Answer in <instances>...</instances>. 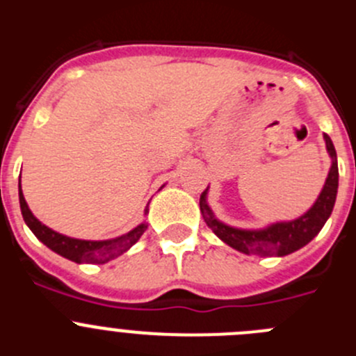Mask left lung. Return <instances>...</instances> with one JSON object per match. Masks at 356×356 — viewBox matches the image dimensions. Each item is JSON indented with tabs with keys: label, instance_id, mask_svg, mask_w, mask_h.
Returning <instances> with one entry per match:
<instances>
[{
	"label": "left lung",
	"instance_id": "8db88e82",
	"mask_svg": "<svg viewBox=\"0 0 356 356\" xmlns=\"http://www.w3.org/2000/svg\"><path fill=\"white\" fill-rule=\"evenodd\" d=\"M326 147L332 156V169L328 172L326 184L321 191L319 197L314 203V207L308 210L305 216L298 217L291 222H276L266 229H237L232 226H226L219 222L210 212L209 205L205 203L207 188L201 193L200 197V209L203 213V219L209 225L217 237L225 241L228 246L234 250L242 251L246 254H259V257H284V254L294 253L300 248L307 246L308 242L312 241L321 228L325 226L326 219L332 213L333 205H335V197H337L339 187V168H337V153L333 147L332 139L325 135Z\"/></svg>",
	"mask_w": 356,
	"mask_h": 356
}]
</instances>
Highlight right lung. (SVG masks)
<instances>
[{
	"instance_id": "obj_1",
	"label": "right lung",
	"mask_w": 356,
	"mask_h": 356,
	"mask_svg": "<svg viewBox=\"0 0 356 356\" xmlns=\"http://www.w3.org/2000/svg\"><path fill=\"white\" fill-rule=\"evenodd\" d=\"M19 203H21V213H23L24 222L33 232V235L40 242H44L49 250L76 264H105L108 260L118 259L119 254L130 250L135 242L139 241L140 235L147 228L146 225H140L131 229L130 234L121 235V237L112 238V241H80V238H71L56 234L48 226H44L39 219H35V216L28 209L23 193H21V184H19Z\"/></svg>"
}]
</instances>
